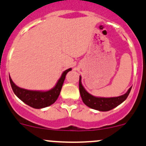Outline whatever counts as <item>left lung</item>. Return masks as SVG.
Returning a JSON list of instances; mask_svg holds the SVG:
<instances>
[{"label":"left lung","instance_id":"left-lung-1","mask_svg":"<svg viewBox=\"0 0 146 146\" xmlns=\"http://www.w3.org/2000/svg\"><path fill=\"white\" fill-rule=\"evenodd\" d=\"M81 80H82V78L81 76H80L79 90L82 101L86 106L90 108L99 110V111H108V110L117 107V106H119V104H121L123 101L126 100L131 89V87H130L125 94L117 96V97H97V96H94L90 94V93L86 91V90L82 85Z\"/></svg>","mask_w":146,"mask_h":146}]
</instances>
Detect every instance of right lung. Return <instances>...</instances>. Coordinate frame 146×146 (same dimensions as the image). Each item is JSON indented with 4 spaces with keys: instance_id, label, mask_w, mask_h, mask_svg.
<instances>
[{
    "instance_id": "right-lung-1",
    "label": "right lung",
    "mask_w": 146,
    "mask_h": 146,
    "mask_svg": "<svg viewBox=\"0 0 146 146\" xmlns=\"http://www.w3.org/2000/svg\"><path fill=\"white\" fill-rule=\"evenodd\" d=\"M71 70V68H68L63 72L56 85L48 91H33L21 88L14 83L10 76L9 78L12 89L15 95L29 106L33 108L40 109L50 106L56 101L61 92L66 76L68 72Z\"/></svg>"
}]
</instances>
